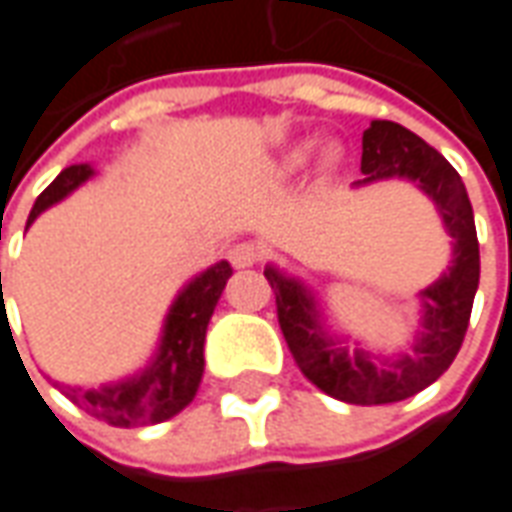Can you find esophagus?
<instances>
[{"instance_id":"esophagus-1","label":"esophagus","mask_w":512,"mask_h":512,"mask_svg":"<svg viewBox=\"0 0 512 512\" xmlns=\"http://www.w3.org/2000/svg\"><path fill=\"white\" fill-rule=\"evenodd\" d=\"M260 257H263V252H260V246L249 244V241H244V244H235L233 249H230V260H233L235 268L255 266Z\"/></svg>"}]
</instances>
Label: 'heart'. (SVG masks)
Instances as JSON below:
<instances>
[{"mask_svg":"<svg viewBox=\"0 0 512 512\" xmlns=\"http://www.w3.org/2000/svg\"><path fill=\"white\" fill-rule=\"evenodd\" d=\"M310 147H312L310 142H301V145L290 147L288 153L282 156V161H279V172H282V175H293L296 169L304 167V164H307V156H310ZM334 161H337L334 153H326V158H323V167L326 169L334 167Z\"/></svg>","mask_w":512,"mask_h":512,"instance_id":"b5f03b06","label":"heart"}]
</instances>
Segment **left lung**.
Returning <instances> with one entry per match:
<instances>
[{"label": "left lung", "instance_id": "left-lung-1", "mask_svg": "<svg viewBox=\"0 0 512 512\" xmlns=\"http://www.w3.org/2000/svg\"><path fill=\"white\" fill-rule=\"evenodd\" d=\"M362 175L354 186L381 180H408L439 211L452 238V260L433 285L419 293L422 318L408 351L381 356L356 345L348 351L343 337L326 329L318 301L301 279L277 266H266V279L277 296L279 329L296 365L329 397L354 406H381L417 395L452 365L472 315L480 285V244L474 213L461 175L439 150L392 120H373L362 134Z\"/></svg>", "mask_w": 512, "mask_h": 512}]
</instances>
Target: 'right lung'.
<instances>
[{
    "mask_svg": "<svg viewBox=\"0 0 512 512\" xmlns=\"http://www.w3.org/2000/svg\"><path fill=\"white\" fill-rule=\"evenodd\" d=\"M93 175L95 169L90 164H73V167L62 169L49 183V189L35 200L32 211H29L27 227L40 213L65 200L71 191L79 189ZM230 277H233L230 263L219 260L216 266L197 274L189 285H183L164 318L156 354L139 373L115 381V384L98 386V389L57 386L76 406H82L84 411H90L93 417L104 419L115 428H142V425H156V422L175 417L178 411L189 406L200 389L202 370H205V356H202L205 332H208V321H211Z\"/></svg>",
    "mask_w": 512,
    "mask_h": 512,
    "instance_id": "add662e5",
    "label": "right lung"
}]
</instances>
